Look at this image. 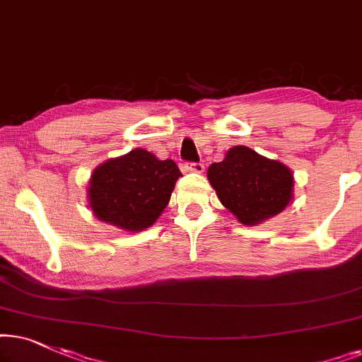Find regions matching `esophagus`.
Returning <instances> with one entry per match:
<instances>
[{"label":"esophagus","instance_id":"obj_1","mask_svg":"<svg viewBox=\"0 0 362 362\" xmlns=\"http://www.w3.org/2000/svg\"><path fill=\"white\" fill-rule=\"evenodd\" d=\"M182 170L184 172H195V173H202L205 170V163L202 162H187L182 165Z\"/></svg>","mask_w":362,"mask_h":362}]
</instances>
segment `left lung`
Wrapping results in <instances>:
<instances>
[{"instance_id": "obj_1", "label": "left lung", "mask_w": 362, "mask_h": 362, "mask_svg": "<svg viewBox=\"0 0 362 362\" xmlns=\"http://www.w3.org/2000/svg\"><path fill=\"white\" fill-rule=\"evenodd\" d=\"M221 205L243 225H258L281 214L293 199V173L285 163L237 146L206 172Z\"/></svg>"}]
</instances>
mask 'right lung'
Returning a JSON list of instances; mask_svg holds the SVG:
<instances>
[{"mask_svg": "<svg viewBox=\"0 0 362 362\" xmlns=\"http://www.w3.org/2000/svg\"><path fill=\"white\" fill-rule=\"evenodd\" d=\"M180 175L170 158L158 160L153 153L136 148L95 168L89 180V206L100 221L142 231L156 223L168 205Z\"/></svg>", "mask_w": 362, "mask_h": 362, "instance_id": "right-lung-1", "label": "right lung"}]
</instances>
